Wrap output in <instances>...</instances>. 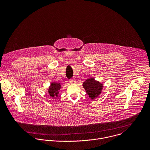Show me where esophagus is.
Listing matches in <instances>:
<instances>
[{
    "instance_id": "obj_1",
    "label": "esophagus",
    "mask_w": 150,
    "mask_h": 150,
    "mask_svg": "<svg viewBox=\"0 0 150 150\" xmlns=\"http://www.w3.org/2000/svg\"><path fill=\"white\" fill-rule=\"evenodd\" d=\"M69 81L71 84H76V80L75 79H71V80H70Z\"/></svg>"
}]
</instances>
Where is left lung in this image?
<instances>
[{
  "label": "left lung",
  "instance_id": "8db88e82",
  "mask_svg": "<svg viewBox=\"0 0 150 150\" xmlns=\"http://www.w3.org/2000/svg\"><path fill=\"white\" fill-rule=\"evenodd\" d=\"M83 88L89 98L92 100L97 98L102 93L103 84L91 77L86 79L83 84Z\"/></svg>",
  "mask_w": 150,
  "mask_h": 150
}]
</instances>
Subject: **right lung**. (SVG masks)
<instances>
[{"label": "right lung", "mask_w": 150, "mask_h": 150, "mask_svg": "<svg viewBox=\"0 0 150 150\" xmlns=\"http://www.w3.org/2000/svg\"><path fill=\"white\" fill-rule=\"evenodd\" d=\"M62 88V86L59 82H51L50 86L48 87L47 92L51 98H58L59 95V92Z\"/></svg>", "instance_id": "right-lung-1"}]
</instances>
